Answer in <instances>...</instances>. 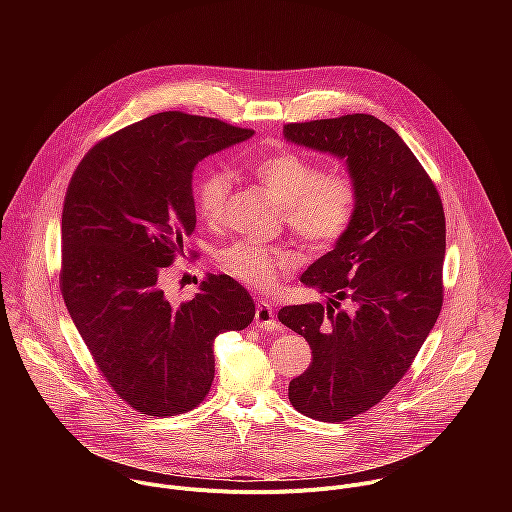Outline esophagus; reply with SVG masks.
I'll use <instances>...</instances> for the list:
<instances>
[{
    "label": "esophagus",
    "instance_id": "1",
    "mask_svg": "<svg viewBox=\"0 0 512 512\" xmlns=\"http://www.w3.org/2000/svg\"><path fill=\"white\" fill-rule=\"evenodd\" d=\"M255 326L261 330H275L277 328V320H275V312L267 302H259L255 308Z\"/></svg>",
    "mask_w": 512,
    "mask_h": 512
}]
</instances>
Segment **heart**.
<instances>
[{"instance_id": "obj_1", "label": "heart", "mask_w": 512, "mask_h": 512, "mask_svg": "<svg viewBox=\"0 0 512 512\" xmlns=\"http://www.w3.org/2000/svg\"><path fill=\"white\" fill-rule=\"evenodd\" d=\"M251 170L283 206L287 227L308 247L326 251L350 229L358 194L348 174L322 172L316 162L287 150L255 160ZM231 182L225 168L208 170L196 182V208L206 223L223 221ZM218 261L233 277L267 291L283 273L296 267L298 257L283 247L241 241L218 253Z\"/></svg>"}]
</instances>
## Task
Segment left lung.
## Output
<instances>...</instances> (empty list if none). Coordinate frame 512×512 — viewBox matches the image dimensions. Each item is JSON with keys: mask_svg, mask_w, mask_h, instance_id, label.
<instances>
[{"mask_svg": "<svg viewBox=\"0 0 512 512\" xmlns=\"http://www.w3.org/2000/svg\"><path fill=\"white\" fill-rule=\"evenodd\" d=\"M283 135L344 160L358 194L346 235L302 275L328 302L277 314L312 348L310 367L289 383L291 405L346 421L403 379L442 312L444 206L407 143L373 115L287 123Z\"/></svg>", "mask_w": 512, "mask_h": 512, "instance_id": "obj_1", "label": "left lung"}]
</instances>
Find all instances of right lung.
<instances>
[{"instance_id": "right-lung-1", "label": "right lung", "mask_w": 512, "mask_h": 512, "mask_svg": "<svg viewBox=\"0 0 512 512\" xmlns=\"http://www.w3.org/2000/svg\"><path fill=\"white\" fill-rule=\"evenodd\" d=\"M251 135L158 113L99 141L68 184L62 298L107 383L145 415L194 409L214 379V338L253 322L249 291L229 275H210L180 306L162 289L196 227V164Z\"/></svg>"}]
</instances>
